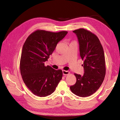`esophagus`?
<instances>
[{"mask_svg":"<svg viewBox=\"0 0 120 120\" xmlns=\"http://www.w3.org/2000/svg\"><path fill=\"white\" fill-rule=\"evenodd\" d=\"M63 75H68L69 74H70V72H69L68 71H64V70H63Z\"/></svg>","mask_w":120,"mask_h":120,"instance_id":"obj_1","label":"esophagus"}]
</instances>
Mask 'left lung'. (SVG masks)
Listing matches in <instances>:
<instances>
[{
	"mask_svg": "<svg viewBox=\"0 0 120 120\" xmlns=\"http://www.w3.org/2000/svg\"><path fill=\"white\" fill-rule=\"evenodd\" d=\"M79 42V53L83 64V75L75 74L77 82L70 86L71 91L81 97H89L99 89L106 75L104 49L99 39L84 28L73 31Z\"/></svg>",
	"mask_w": 120,
	"mask_h": 120,
	"instance_id": "1",
	"label": "left lung"
}]
</instances>
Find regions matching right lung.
Returning a JSON list of instances; mask_svg holds the SVG:
<instances>
[{
  "mask_svg": "<svg viewBox=\"0 0 120 120\" xmlns=\"http://www.w3.org/2000/svg\"><path fill=\"white\" fill-rule=\"evenodd\" d=\"M67 34L66 31L37 30L25 41L20 61V74L25 85L34 95L40 97L51 95L62 79V71L45 66V62Z\"/></svg>",
  "mask_w": 120,
  "mask_h": 120,
  "instance_id": "add662e5",
  "label": "right lung"
}]
</instances>
